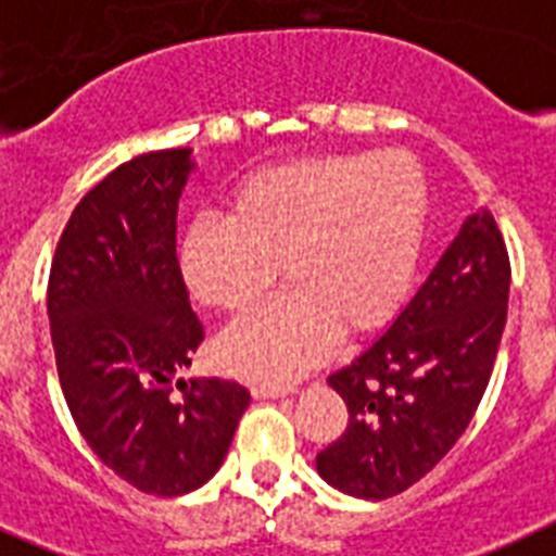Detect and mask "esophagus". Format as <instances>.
I'll use <instances>...</instances> for the list:
<instances>
[{
    "instance_id": "esophagus-1",
    "label": "esophagus",
    "mask_w": 556,
    "mask_h": 556,
    "mask_svg": "<svg viewBox=\"0 0 556 556\" xmlns=\"http://www.w3.org/2000/svg\"><path fill=\"white\" fill-rule=\"evenodd\" d=\"M298 392L295 383H255L252 387V397H261V401H267V397H283V394Z\"/></svg>"
}]
</instances>
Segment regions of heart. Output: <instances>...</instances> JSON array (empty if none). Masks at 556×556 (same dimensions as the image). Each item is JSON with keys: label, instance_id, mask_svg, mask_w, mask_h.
Instances as JSON below:
<instances>
[{"label": "heart", "instance_id": "b5f03b06", "mask_svg": "<svg viewBox=\"0 0 556 556\" xmlns=\"http://www.w3.org/2000/svg\"><path fill=\"white\" fill-rule=\"evenodd\" d=\"M426 218L429 187L412 155H306L241 178L229 215H195L178 241V267L199 301L244 315L281 261L289 289L227 329L222 361L244 378L292 380L338 332H369L401 309Z\"/></svg>", "mask_w": 556, "mask_h": 556}]
</instances>
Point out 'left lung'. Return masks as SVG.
Returning a JSON list of instances; mask_svg holds the SVG:
<instances>
[{
  "instance_id": "8db88e82",
  "label": "left lung",
  "mask_w": 556,
  "mask_h": 556,
  "mask_svg": "<svg viewBox=\"0 0 556 556\" xmlns=\"http://www.w3.org/2000/svg\"><path fill=\"white\" fill-rule=\"evenodd\" d=\"M508 281L503 236L480 206L387 332L329 375L350 409L346 432L315 460L329 485L387 500L446 457L492 378Z\"/></svg>"
}]
</instances>
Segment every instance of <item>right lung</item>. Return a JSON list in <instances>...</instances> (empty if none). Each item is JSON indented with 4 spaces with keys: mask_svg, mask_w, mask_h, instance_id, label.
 <instances>
[{
    "mask_svg": "<svg viewBox=\"0 0 556 556\" xmlns=\"http://www.w3.org/2000/svg\"><path fill=\"white\" fill-rule=\"evenodd\" d=\"M190 147L113 169L76 204L48 287L59 383L87 446L139 492L178 497L222 469L250 392L173 380L204 341L176 258Z\"/></svg>",
    "mask_w": 556,
    "mask_h": 556,
    "instance_id": "obj_1",
    "label": "right lung"
}]
</instances>
